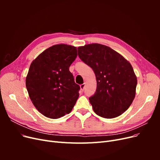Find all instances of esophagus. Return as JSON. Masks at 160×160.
I'll use <instances>...</instances> for the list:
<instances>
[{"label":"esophagus","instance_id":"obj_1","mask_svg":"<svg viewBox=\"0 0 160 160\" xmlns=\"http://www.w3.org/2000/svg\"><path fill=\"white\" fill-rule=\"evenodd\" d=\"M85 83H83V84H81V85H80V88H81V90L82 91H84V89H85Z\"/></svg>","mask_w":160,"mask_h":160}]
</instances>
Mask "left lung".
<instances>
[{
	"label": "left lung",
	"instance_id": "obj_1",
	"mask_svg": "<svg viewBox=\"0 0 160 160\" xmlns=\"http://www.w3.org/2000/svg\"><path fill=\"white\" fill-rule=\"evenodd\" d=\"M78 56L93 70L97 89L89 98L94 112L100 117L115 118L132 103L138 83L133 67L118 52L101 44L78 47Z\"/></svg>",
	"mask_w": 160,
	"mask_h": 160
}]
</instances>
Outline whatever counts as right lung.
<instances>
[{
  "instance_id": "add662e5",
  "label": "right lung",
  "mask_w": 160,
  "mask_h": 160,
  "mask_svg": "<svg viewBox=\"0 0 160 160\" xmlns=\"http://www.w3.org/2000/svg\"><path fill=\"white\" fill-rule=\"evenodd\" d=\"M76 47L64 44L48 48L34 60L26 78L33 105L41 113L57 119L69 113L79 98L69 67L77 56Z\"/></svg>"
}]
</instances>
